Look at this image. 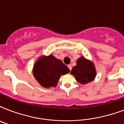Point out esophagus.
Listing matches in <instances>:
<instances>
[{"label":"esophagus","mask_w":124,"mask_h":124,"mask_svg":"<svg viewBox=\"0 0 124 124\" xmlns=\"http://www.w3.org/2000/svg\"><path fill=\"white\" fill-rule=\"evenodd\" d=\"M68 68H69V69H70V70H71L72 66H71V64H69V65H68Z\"/></svg>","instance_id":"esophagus-1"}]
</instances>
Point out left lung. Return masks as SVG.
Here are the masks:
<instances>
[{
  "instance_id": "obj_1",
  "label": "left lung",
  "mask_w": 124,
  "mask_h": 124,
  "mask_svg": "<svg viewBox=\"0 0 124 124\" xmlns=\"http://www.w3.org/2000/svg\"><path fill=\"white\" fill-rule=\"evenodd\" d=\"M71 74L78 82L85 85L94 80L96 71L94 63L82 56L77 59V65L72 68Z\"/></svg>"
}]
</instances>
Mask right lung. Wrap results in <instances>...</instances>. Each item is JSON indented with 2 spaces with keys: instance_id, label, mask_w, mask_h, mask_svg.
<instances>
[{
  "instance_id": "right-lung-1",
  "label": "right lung",
  "mask_w": 124,
  "mask_h": 124,
  "mask_svg": "<svg viewBox=\"0 0 124 124\" xmlns=\"http://www.w3.org/2000/svg\"><path fill=\"white\" fill-rule=\"evenodd\" d=\"M70 69L53 55H42L33 65V75L41 86L49 88L56 87L60 77L69 73Z\"/></svg>"
}]
</instances>
